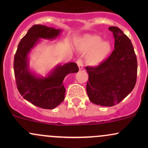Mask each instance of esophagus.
Wrapping results in <instances>:
<instances>
[{
    "mask_svg": "<svg viewBox=\"0 0 148 148\" xmlns=\"http://www.w3.org/2000/svg\"><path fill=\"white\" fill-rule=\"evenodd\" d=\"M77 64L78 66H79V68L80 70L81 69H83V67H84V61H83V60L81 58H79L77 60Z\"/></svg>",
    "mask_w": 148,
    "mask_h": 148,
    "instance_id": "34e87169",
    "label": "esophagus"
}]
</instances>
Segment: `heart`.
<instances>
[{
  "label": "heart",
  "instance_id": "heart-1",
  "mask_svg": "<svg viewBox=\"0 0 148 148\" xmlns=\"http://www.w3.org/2000/svg\"><path fill=\"white\" fill-rule=\"evenodd\" d=\"M83 42L86 48L95 49L92 54V60L95 62H98L103 60L111 50L110 42L102 41V38L99 35H87L84 38Z\"/></svg>",
  "mask_w": 148,
  "mask_h": 148
}]
</instances>
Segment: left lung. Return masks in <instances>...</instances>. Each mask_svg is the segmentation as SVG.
<instances>
[{"label":"left lung","instance_id":"left-lung-1","mask_svg":"<svg viewBox=\"0 0 148 148\" xmlns=\"http://www.w3.org/2000/svg\"><path fill=\"white\" fill-rule=\"evenodd\" d=\"M108 30L114 37V50L99 65L86 67L89 99L102 106H114L125 99L134 89L137 78L136 56L130 38L116 26Z\"/></svg>","mask_w":148,"mask_h":148}]
</instances>
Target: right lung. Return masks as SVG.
<instances>
[{
  "mask_svg": "<svg viewBox=\"0 0 148 148\" xmlns=\"http://www.w3.org/2000/svg\"><path fill=\"white\" fill-rule=\"evenodd\" d=\"M60 33V29L34 25L21 39L14 56V76L18 92L25 100L45 109H53L63 101L64 77L78 72L79 67L75 62H69L56 66L47 77H40L30 71L28 55L40 38L52 40Z\"/></svg>",
  "mask_w": 148,
  "mask_h": 148,
  "instance_id": "obj_1",
  "label": "right lung"
}]
</instances>
